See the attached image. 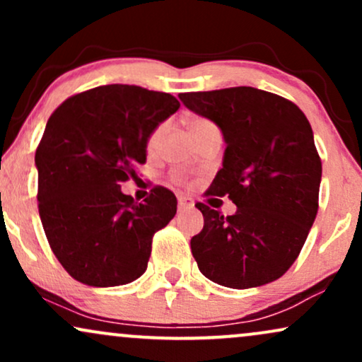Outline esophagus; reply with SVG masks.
Wrapping results in <instances>:
<instances>
[{"mask_svg":"<svg viewBox=\"0 0 362 362\" xmlns=\"http://www.w3.org/2000/svg\"><path fill=\"white\" fill-rule=\"evenodd\" d=\"M194 207V201L190 197H185V195H180L178 197V211H187L192 209Z\"/></svg>","mask_w":362,"mask_h":362,"instance_id":"1","label":"esophagus"}]
</instances>
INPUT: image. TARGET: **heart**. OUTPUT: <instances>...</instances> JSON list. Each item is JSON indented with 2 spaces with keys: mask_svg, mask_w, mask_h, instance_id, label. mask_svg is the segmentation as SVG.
Returning a JSON list of instances; mask_svg holds the SVG:
<instances>
[{
  "mask_svg": "<svg viewBox=\"0 0 362 362\" xmlns=\"http://www.w3.org/2000/svg\"><path fill=\"white\" fill-rule=\"evenodd\" d=\"M165 124L161 122V124H158V126L153 129L151 132H149V136H148V139H146V148H148V151H155L156 149V146H158V143H160V139H161V136H163V132H165ZM207 127H213V124L209 122V120H206V119H192L189 122V131H190V136L194 134V132H197V131H202V129H207Z\"/></svg>",
  "mask_w": 362,
  "mask_h": 362,
  "instance_id": "1",
  "label": "heart"
}]
</instances>
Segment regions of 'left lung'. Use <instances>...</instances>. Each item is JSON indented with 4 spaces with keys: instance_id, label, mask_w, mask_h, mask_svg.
Here are the masks:
<instances>
[{
    "instance_id": "obj_1",
    "label": "left lung",
    "mask_w": 362,
    "mask_h": 362,
    "mask_svg": "<svg viewBox=\"0 0 362 362\" xmlns=\"http://www.w3.org/2000/svg\"><path fill=\"white\" fill-rule=\"evenodd\" d=\"M178 97L223 131V168L206 195H228L236 204L233 216L195 204L204 216V228L190 240L199 271L233 289L279 279L318 213L322 160L308 119L288 98L252 86Z\"/></svg>"
}]
</instances>
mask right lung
<instances>
[{"label":"right lung","instance_id":"obj_1","mask_svg":"<svg viewBox=\"0 0 362 362\" xmlns=\"http://www.w3.org/2000/svg\"><path fill=\"white\" fill-rule=\"evenodd\" d=\"M173 95L134 85L97 86L52 112L35 151L40 221L73 279L127 284L146 271L153 236L177 213V197L153 187L144 202L120 192L146 163V139L175 114Z\"/></svg>","mask_w":362,"mask_h":362}]
</instances>
